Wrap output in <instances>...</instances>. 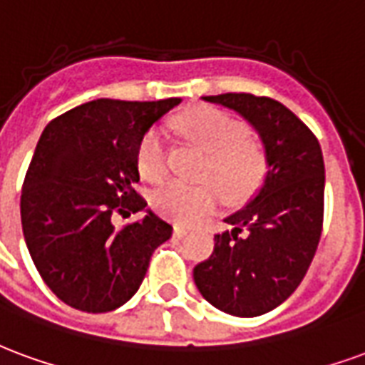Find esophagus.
<instances>
[{
	"mask_svg": "<svg viewBox=\"0 0 365 365\" xmlns=\"http://www.w3.org/2000/svg\"><path fill=\"white\" fill-rule=\"evenodd\" d=\"M186 233H188V227H182V225H175V227H173V235L177 239H182Z\"/></svg>",
	"mask_w": 365,
	"mask_h": 365,
	"instance_id": "34e87169",
	"label": "esophagus"
}]
</instances>
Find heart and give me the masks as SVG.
Returning a JSON list of instances; mask_svg holds the SVG:
<instances>
[{
	"mask_svg": "<svg viewBox=\"0 0 365 365\" xmlns=\"http://www.w3.org/2000/svg\"><path fill=\"white\" fill-rule=\"evenodd\" d=\"M177 126L194 148L206 153L198 167L202 182H169L155 190L151 204L161 215L179 223H196L214 212L222 194L225 200L241 202L264 182L267 150L231 114L204 106L182 114ZM135 161L140 175L153 185L167 177V135L161 128H151L142 135Z\"/></svg>",
	"mask_w": 365,
	"mask_h": 365,
	"instance_id": "b5f03b06",
	"label": "heart"
}]
</instances>
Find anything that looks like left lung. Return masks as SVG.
I'll use <instances>...</instances> for the list:
<instances>
[{"instance_id": "8db88e82", "label": "left lung", "mask_w": 365, "mask_h": 365, "mask_svg": "<svg viewBox=\"0 0 365 365\" xmlns=\"http://www.w3.org/2000/svg\"><path fill=\"white\" fill-rule=\"evenodd\" d=\"M251 122L268 155L264 185L225 217L231 231L194 267L204 299L235 317H257L302 284L323 231L324 163L319 140L288 106L251 93L204 97Z\"/></svg>"}]
</instances>
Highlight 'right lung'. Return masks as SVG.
Returning a JSON list of instances; mask_svg holds the SVG:
<instances>
[{
	"label": "right lung",
	"mask_w": 365,
	"mask_h": 365,
	"mask_svg": "<svg viewBox=\"0 0 365 365\" xmlns=\"http://www.w3.org/2000/svg\"><path fill=\"white\" fill-rule=\"evenodd\" d=\"M180 98H97L50 122L21 192L26 249L48 288L85 313L120 307L138 292L157 247L173 227L146 210L116 228L114 213H137L138 143Z\"/></svg>",
	"instance_id": "add662e5"
}]
</instances>
